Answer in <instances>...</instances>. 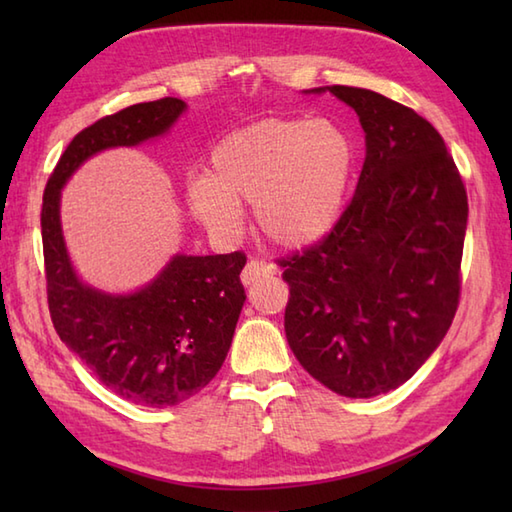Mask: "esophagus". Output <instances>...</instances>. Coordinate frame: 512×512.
Segmentation results:
<instances>
[{"mask_svg": "<svg viewBox=\"0 0 512 512\" xmlns=\"http://www.w3.org/2000/svg\"><path fill=\"white\" fill-rule=\"evenodd\" d=\"M275 275H277V266L275 264L262 262V259H250V262L246 264V268L242 270V284L244 286H253V284H257L259 279L275 277Z\"/></svg>", "mask_w": 512, "mask_h": 512, "instance_id": "obj_1", "label": "esophagus"}]
</instances>
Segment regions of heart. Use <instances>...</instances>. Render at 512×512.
<instances>
[{"instance_id":"1","label":"heart","mask_w":512,"mask_h":512,"mask_svg":"<svg viewBox=\"0 0 512 512\" xmlns=\"http://www.w3.org/2000/svg\"><path fill=\"white\" fill-rule=\"evenodd\" d=\"M354 143L332 118L273 116L226 134L209 173L187 184L191 213L217 233L242 222V202L270 242L299 250L339 222L354 171Z\"/></svg>"}]
</instances>
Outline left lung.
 I'll use <instances>...</instances> for the list:
<instances>
[{"mask_svg":"<svg viewBox=\"0 0 512 512\" xmlns=\"http://www.w3.org/2000/svg\"><path fill=\"white\" fill-rule=\"evenodd\" d=\"M358 114L365 162L352 202L319 244L284 259V328L303 369L347 398L418 372L451 328L469 200L442 136L387 96L330 85Z\"/></svg>","mask_w":512,"mask_h":512,"instance_id":"left-lung-1","label":"left lung"}]
</instances>
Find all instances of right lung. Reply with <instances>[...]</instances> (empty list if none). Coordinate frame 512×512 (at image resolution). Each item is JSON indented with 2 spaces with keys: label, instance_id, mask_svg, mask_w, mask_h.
<instances>
[{
  "label": "right lung",
  "instance_id": "obj_1",
  "mask_svg": "<svg viewBox=\"0 0 512 512\" xmlns=\"http://www.w3.org/2000/svg\"><path fill=\"white\" fill-rule=\"evenodd\" d=\"M184 110L187 103L167 96L85 127L63 151L43 191L41 237L54 330L107 389L143 407L180 405L220 372L246 301L239 281L246 255L178 253L136 292H103L81 281L70 262L61 231V189L88 158L167 134Z\"/></svg>",
  "mask_w": 512,
  "mask_h": 512
}]
</instances>
